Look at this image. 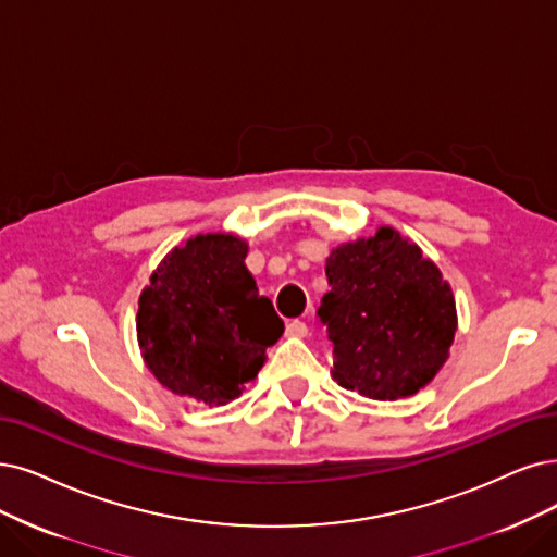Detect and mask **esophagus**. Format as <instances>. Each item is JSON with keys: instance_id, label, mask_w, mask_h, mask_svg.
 I'll return each mask as SVG.
<instances>
[{"instance_id": "obj_1", "label": "esophagus", "mask_w": 557, "mask_h": 557, "mask_svg": "<svg viewBox=\"0 0 557 557\" xmlns=\"http://www.w3.org/2000/svg\"><path fill=\"white\" fill-rule=\"evenodd\" d=\"M284 333H286V337H305V335H307V323L294 319V321L286 323Z\"/></svg>"}]
</instances>
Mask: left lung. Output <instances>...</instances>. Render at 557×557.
I'll list each match as a JSON object with an SVG mask.
<instances>
[{
	"mask_svg": "<svg viewBox=\"0 0 557 557\" xmlns=\"http://www.w3.org/2000/svg\"><path fill=\"white\" fill-rule=\"evenodd\" d=\"M331 292L319 317L333 342V379L395 401L434 381L457 333L451 286L420 245L393 226L337 245L325 259Z\"/></svg>",
	"mask_w": 557,
	"mask_h": 557,
	"instance_id": "obj_1",
	"label": "left lung"
}]
</instances>
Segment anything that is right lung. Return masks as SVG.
<instances>
[{
  "label": "right lung",
  "instance_id": "obj_1",
  "mask_svg": "<svg viewBox=\"0 0 557 557\" xmlns=\"http://www.w3.org/2000/svg\"><path fill=\"white\" fill-rule=\"evenodd\" d=\"M236 234H197L176 245L139 294L144 364L174 395L224 406L257 379L284 323L259 296Z\"/></svg>",
  "mask_w": 557,
  "mask_h": 557
}]
</instances>
